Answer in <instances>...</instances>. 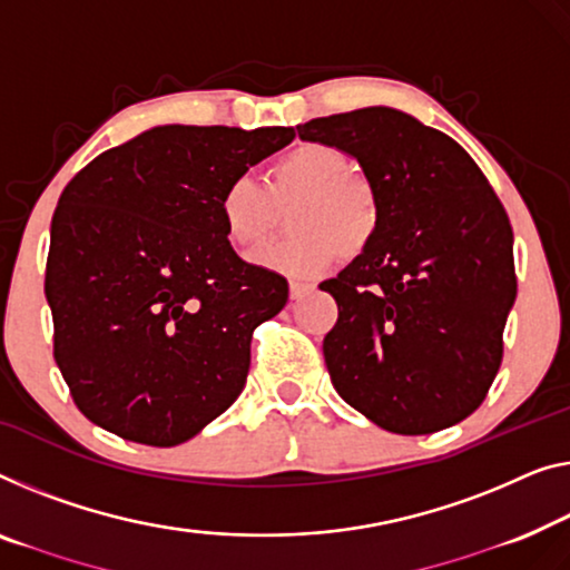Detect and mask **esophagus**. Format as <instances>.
I'll return each instance as SVG.
<instances>
[{
  "mask_svg": "<svg viewBox=\"0 0 570 570\" xmlns=\"http://www.w3.org/2000/svg\"><path fill=\"white\" fill-rule=\"evenodd\" d=\"M312 284H304V282H288V294H292V299H302L304 294L312 292Z\"/></svg>",
  "mask_w": 570,
  "mask_h": 570,
  "instance_id": "34e87169",
  "label": "esophagus"
}]
</instances>
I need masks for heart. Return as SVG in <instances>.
Segmentation results:
<instances>
[{"instance_id":"b5f03b06","label":"heart","mask_w":570,"mask_h":570,"mask_svg":"<svg viewBox=\"0 0 570 570\" xmlns=\"http://www.w3.org/2000/svg\"><path fill=\"white\" fill-rule=\"evenodd\" d=\"M351 160L325 142H299L274 160L268 184L237 174L217 199L219 225L227 243L250 250L274 225L276 204L296 199L288 212V235L253 256L261 268L307 278L327 271L343 253L361 256L379 230V199L363 176L347 174Z\"/></svg>"}]
</instances>
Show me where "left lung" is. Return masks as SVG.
<instances>
[{
  "label": "left lung",
  "instance_id": "left-lung-1",
  "mask_svg": "<svg viewBox=\"0 0 570 570\" xmlns=\"http://www.w3.org/2000/svg\"><path fill=\"white\" fill-rule=\"evenodd\" d=\"M302 140L358 160L379 199V230L322 282L337 322L322 351L335 392L396 435L469 417L502 366L517 296L512 225L453 138L392 107L296 125Z\"/></svg>",
  "mask_w": 570,
  "mask_h": 570
}]
</instances>
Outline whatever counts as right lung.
I'll return each instance as SVG.
<instances>
[{
	"mask_svg": "<svg viewBox=\"0 0 570 570\" xmlns=\"http://www.w3.org/2000/svg\"><path fill=\"white\" fill-rule=\"evenodd\" d=\"M294 127L160 125L76 174L50 223L53 355L83 417L171 448L240 396L288 284L227 243L217 199Z\"/></svg>",
	"mask_w": 570,
	"mask_h": 570,
	"instance_id": "obj_1",
	"label": "right lung"
}]
</instances>
